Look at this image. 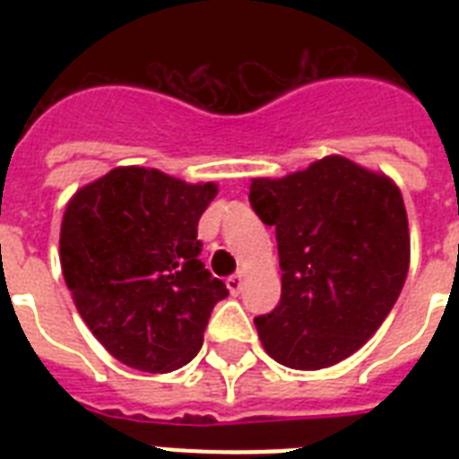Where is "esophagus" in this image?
<instances>
[{"instance_id": "34e87169", "label": "esophagus", "mask_w": 459, "mask_h": 459, "mask_svg": "<svg viewBox=\"0 0 459 459\" xmlns=\"http://www.w3.org/2000/svg\"><path fill=\"white\" fill-rule=\"evenodd\" d=\"M226 288H229L233 295L240 293V288H243V273H233V276H229V279H226Z\"/></svg>"}]
</instances>
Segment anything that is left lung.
Here are the masks:
<instances>
[{"label": "left lung", "instance_id": "1", "mask_svg": "<svg viewBox=\"0 0 459 459\" xmlns=\"http://www.w3.org/2000/svg\"><path fill=\"white\" fill-rule=\"evenodd\" d=\"M250 204L276 229L281 302L255 319L290 369H326L362 348L405 286L410 230L388 176L331 154L283 178H255Z\"/></svg>", "mask_w": 459, "mask_h": 459}]
</instances>
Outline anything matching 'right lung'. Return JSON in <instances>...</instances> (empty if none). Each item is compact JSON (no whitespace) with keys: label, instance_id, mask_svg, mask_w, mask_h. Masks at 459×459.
Here are the masks:
<instances>
[{"label":"right lung","instance_id":"obj_1","mask_svg":"<svg viewBox=\"0 0 459 459\" xmlns=\"http://www.w3.org/2000/svg\"><path fill=\"white\" fill-rule=\"evenodd\" d=\"M216 193V183L118 166L68 200L64 281L92 335L126 367L164 374L200 352L209 314L229 295L197 259V221Z\"/></svg>","mask_w":459,"mask_h":459}]
</instances>
